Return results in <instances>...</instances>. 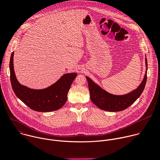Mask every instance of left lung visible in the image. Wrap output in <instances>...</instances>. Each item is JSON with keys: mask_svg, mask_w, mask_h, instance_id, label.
I'll use <instances>...</instances> for the list:
<instances>
[{"mask_svg": "<svg viewBox=\"0 0 160 160\" xmlns=\"http://www.w3.org/2000/svg\"><path fill=\"white\" fill-rule=\"evenodd\" d=\"M146 71L143 80L139 86L132 92L125 95L111 94L94 83L89 77H86L90 94V99L99 108L111 112L120 111L125 109L138 99L144 89L147 81L148 61L146 58Z\"/></svg>", "mask_w": 160, "mask_h": 160, "instance_id": "left-lung-1", "label": "left lung"}]
</instances>
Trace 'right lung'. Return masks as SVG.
Segmentation results:
<instances>
[{"label":"right lung","mask_w":160,"mask_h":160,"mask_svg":"<svg viewBox=\"0 0 160 160\" xmlns=\"http://www.w3.org/2000/svg\"><path fill=\"white\" fill-rule=\"evenodd\" d=\"M14 52L9 62L10 80L16 96L30 108L39 112H49L60 109L67 101V94L76 78V73H65L52 85L43 89H33L22 85L15 75Z\"/></svg>","instance_id":"obj_1"}]
</instances>
